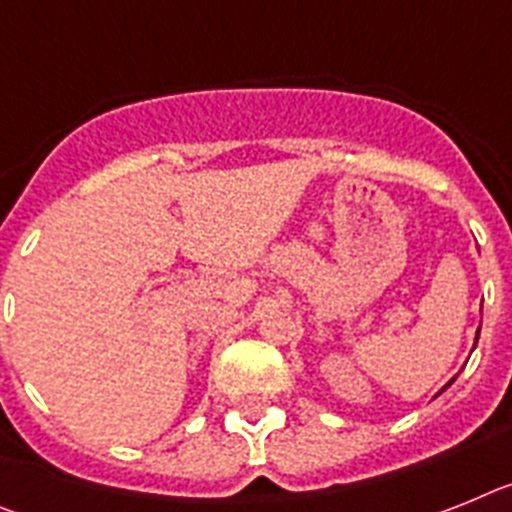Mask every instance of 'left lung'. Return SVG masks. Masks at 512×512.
<instances>
[{
	"mask_svg": "<svg viewBox=\"0 0 512 512\" xmlns=\"http://www.w3.org/2000/svg\"><path fill=\"white\" fill-rule=\"evenodd\" d=\"M477 340H479V332H477ZM448 384H451V381H448ZM448 384H446V386H448ZM446 386H443V389H446Z\"/></svg>",
	"mask_w": 512,
	"mask_h": 512,
	"instance_id": "left-lung-1",
	"label": "left lung"
}]
</instances>
